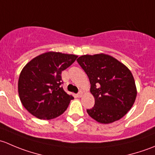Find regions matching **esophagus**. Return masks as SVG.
I'll return each mask as SVG.
<instances>
[{"label":"esophagus","instance_id":"obj_1","mask_svg":"<svg viewBox=\"0 0 155 155\" xmlns=\"http://www.w3.org/2000/svg\"><path fill=\"white\" fill-rule=\"evenodd\" d=\"M82 94H83V93H82V91H79V93L76 94V97H81L82 96Z\"/></svg>","mask_w":155,"mask_h":155}]
</instances>
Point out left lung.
<instances>
[{
    "label": "left lung",
    "mask_w": 155,
    "mask_h": 155,
    "mask_svg": "<svg viewBox=\"0 0 155 155\" xmlns=\"http://www.w3.org/2000/svg\"><path fill=\"white\" fill-rule=\"evenodd\" d=\"M88 76L95 100L87 109L93 119L110 124L121 119L134 105L137 91L135 80L124 64L109 54H85L76 60Z\"/></svg>",
    "instance_id": "obj_1"
}]
</instances>
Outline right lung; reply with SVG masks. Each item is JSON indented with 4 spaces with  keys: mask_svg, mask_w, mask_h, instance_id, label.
Segmentation results:
<instances>
[{
    "mask_svg": "<svg viewBox=\"0 0 155 155\" xmlns=\"http://www.w3.org/2000/svg\"><path fill=\"white\" fill-rule=\"evenodd\" d=\"M76 54L48 51L30 61L21 71L18 91L23 107L43 120L55 118L73 99L61 86V72L76 61Z\"/></svg>",
    "mask_w": 155,
    "mask_h": 155,
    "instance_id": "1",
    "label": "right lung"
}]
</instances>
